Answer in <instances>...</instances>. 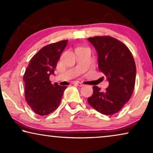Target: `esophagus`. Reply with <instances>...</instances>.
<instances>
[{
	"label": "esophagus",
	"mask_w": 153,
	"mask_h": 153,
	"mask_svg": "<svg viewBox=\"0 0 153 153\" xmlns=\"http://www.w3.org/2000/svg\"><path fill=\"white\" fill-rule=\"evenodd\" d=\"M75 84H76L77 85H79V86H83V83H81V82H79V81H76V82H75Z\"/></svg>",
	"instance_id": "1"
}]
</instances>
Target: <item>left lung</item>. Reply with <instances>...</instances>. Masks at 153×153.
<instances>
[{"mask_svg": "<svg viewBox=\"0 0 153 153\" xmlns=\"http://www.w3.org/2000/svg\"><path fill=\"white\" fill-rule=\"evenodd\" d=\"M88 39L97 52L99 70L108 81L103 91L94 85L88 102L98 112L111 116L120 111L132 95L137 72L134 59L128 47L114 37L104 35Z\"/></svg>", "mask_w": 153, "mask_h": 153, "instance_id": "obj_1", "label": "left lung"}]
</instances>
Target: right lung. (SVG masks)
Returning a JSON list of instances; mask_svg holds the SVG:
<instances>
[{
	"mask_svg": "<svg viewBox=\"0 0 153 153\" xmlns=\"http://www.w3.org/2000/svg\"><path fill=\"white\" fill-rule=\"evenodd\" d=\"M68 39L49 44L33 56L24 74L25 99L39 116L51 114L58 107L67 86L51 84L49 76L54 70Z\"/></svg>",
	"mask_w": 153,
	"mask_h": 153,
	"instance_id": "add662e5",
	"label": "right lung"
}]
</instances>
